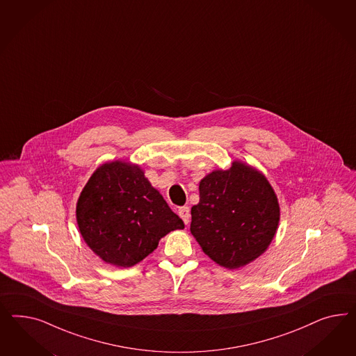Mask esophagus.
<instances>
[{"label": "esophagus", "mask_w": 356, "mask_h": 356, "mask_svg": "<svg viewBox=\"0 0 356 356\" xmlns=\"http://www.w3.org/2000/svg\"><path fill=\"white\" fill-rule=\"evenodd\" d=\"M179 216L183 219L184 223L188 225L189 220H191V210H189V207H188V206L180 207V209H179Z\"/></svg>", "instance_id": "34e87169"}]
</instances>
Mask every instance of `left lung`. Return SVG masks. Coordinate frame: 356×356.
<instances>
[{
  "label": "left lung",
  "instance_id": "obj_1",
  "mask_svg": "<svg viewBox=\"0 0 356 356\" xmlns=\"http://www.w3.org/2000/svg\"><path fill=\"white\" fill-rule=\"evenodd\" d=\"M191 213L192 235L210 259L228 269L261 256L280 223V205L269 181L240 162L201 180L200 202Z\"/></svg>",
  "mask_w": 356,
  "mask_h": 356
}]
</instances>
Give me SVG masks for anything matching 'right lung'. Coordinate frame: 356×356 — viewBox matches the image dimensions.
Masks as SVG:
<instances>
[{"instance_id": "right-lung-1", "label": "right lung", "mask_w": 356, "mask_h": 356, "mask_svg": "<svg viewBox=\"0 0 356 356\" xmlns=\"http://www.w3.org/2000/svg\"><path fill=\"white\" fill-rule=\"evenodd\" d=\"M87 245L107 264L130 268L156 249L184 222L138 167L106 163L90 177L76 204Z\"/></svg>"}]
</instances>
